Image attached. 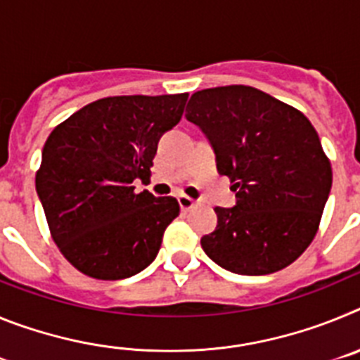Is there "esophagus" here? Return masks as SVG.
<instances>
[{
  "label": "esophagus",
  "instance_id": "34e87169",
  "mask_svg": "<svg viewBox=\"0 0 360 360\" xmlns=\"http://www.w3.org/2000/svg\"><path fill=\"white\" fill-rule=\"evenodd\" d=\"M178 203H180V209H182V211H191V209L196 205L195 200L189 198V196H186V195L178 196Z\"/></svg>",
  "mask_w": 360,
  "mask_h": 360
}]
</instances>
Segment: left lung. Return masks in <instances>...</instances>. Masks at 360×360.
<instances>
[{
    "label": "left lung",
    "instance_id": "obj_1",
    "mask_svg": "<svg viewBox=\"0 0 360 360\" xmlns=\"http://www.w3.org/2000/svg\"><path fill=\"white\" fill-rule=\"evenodd\" d=\"M196 124L229 176L236 205L216 207L218 225L203 252L234 274L265 276L307 250L332 189V165L310 120L252 86L207 88L191 95Z\"/></svg>",
    "mask_w": 360,
    "mask_h": 360
}]
</instances>
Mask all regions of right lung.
I'll return each instance as SVG.
<instances>
[{"label": "right lung", "mask_w": 360, "mask_h": 360, "mask_svg": "<svg viewBox=\"0 0 360 360\" xmlns=\"http://www.w3.org/2000/svg\"><path fill=\"white\" fill-rule=\"evenodd\" d=\"M187 94L120 95L86 104L53 128L36 173L50 234L79 272L131 278L157 257L180 214L173 196L136 193L160 136L182 119Z\"/></svg>", "instance_id": "1"}]
</instances>
